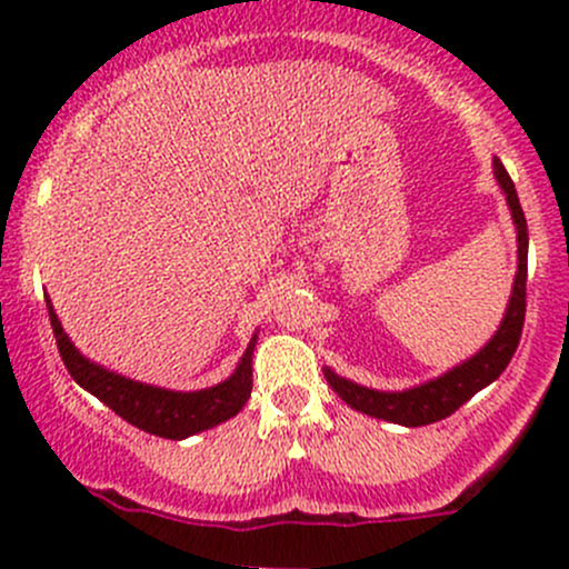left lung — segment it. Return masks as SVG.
<instances>
[{
	"mask_svg": "<svg viewBox=\"0 0 569 569\" xmlns=\"http://www.w3.org/2000/svg\"><path fill=\"white\" fill-rule=\"evenodd\" d=\"M492 176H496L501 192L507 194V206L512 211L515 228H518V272H515L507 313H503L496 336L473 358L462 360L460 366L449 369L446 375L435 377V380L423 382V386L407 388V391H375V388L358 386V382L347 380V377H338L332 369H325V377L332 391L341 396L352 410L366 412L371 418H382V421L401 423V427H427V423L443 421L451 412L460 410L470 396L479 393L492 380H498L501 371L509 366V360H512L526 319L529 228H526V217L523 209H520L512 178L503 170L501 159H492Z\"/></svg>",
	"mask_w": 569,
	"mask_h": 569,
	"instance_id": "left-lung-1",
	"label": "left lung"
}]
</instances>
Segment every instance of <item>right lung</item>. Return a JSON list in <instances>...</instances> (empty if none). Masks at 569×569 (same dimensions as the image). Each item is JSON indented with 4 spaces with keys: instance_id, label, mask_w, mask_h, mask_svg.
Wrapping results in <instances>:
<instances>
[{
    "instance_id": "obj_1",
    "label": "right lung",
    "mask_w": 569,
    "mask_h": 569,
    "mask_svg": "<svg viewBox=\"0 0 569 569\" xmlns=\"http://www.w3.org/2000/svg\"><path fill=\"white\" fill-rule=\"evenodd\" d=\"M46 308H49L51 330H54L57 349H60L68 375L84 391L104 401L109 410H114L123 421L142 429V432L168 440H183L189 435L206 432V429L228 421L248 405L252 391V349H256L258 336L250 338L242 360L228 380L203 388V391H168V388L146 386V382L114 375L104 366L84 358L62 330L49 297H46Z\"/></svg>"
}]
</instances>
